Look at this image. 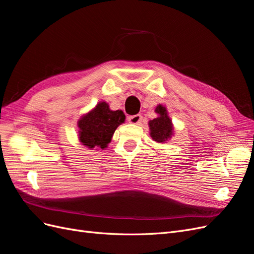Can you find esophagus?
<instances>
[{
	"label": "esophagus",
	"instance_id": "esophagus-1",
	"mask_svg": "<svg viewBox=\"0 0 254 254\" xmlns=\"http://www.w3.org/2000/svg\"><path fill=\"white\" fill-rule=\"evenodd\" d=\"M128 122L130 123V124H134V125L140 124V123L142 122V115L141 114L131 115V117L128 118Z\"/></svg>",
	"mask_w": 254,
	"mask_h": 254
}]
</instances>
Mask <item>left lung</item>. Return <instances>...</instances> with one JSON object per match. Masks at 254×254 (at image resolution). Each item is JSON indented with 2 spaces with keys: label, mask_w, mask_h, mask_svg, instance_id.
<instances>
[{
  "label": "left lung",
  "mask_w": 254,
  "mask_h": 254,
  "mask_svg": "<svg viewBox=\"0 0 254 254\" xmlns=\"http://www.w3.org/2000/svg\"><path fill=\"white\" fill-rule=\"evenodd\" d=\"M155 112L158 114V117L148 122L150 137L157 143H166L175 134L174 124L165 106L159 104L156 107Z\"/></svg>",
  "instance_id": "obj_1"
}]
</instances>
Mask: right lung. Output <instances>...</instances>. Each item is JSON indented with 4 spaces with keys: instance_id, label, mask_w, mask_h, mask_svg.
Returning a JSON list of instances; mask_svg holds the SVG:
<instances>
[{
    "instance_id": "right-lung-1",
    "label": "right lung",
    "mask_w": 254,
    "mask_h": 254,
    "mask_svg": "<svg viewBox=\"0 0 254 254\" xmlns=\"http://www.w3.org/2000/svg\"><path fill=\"white\" fill-rule=\"evenodd\" d=\"M125 119L122 110L113 111L108 103L99 102L78 120V140L89 149H105L111 142L115 129L125 123Z\"/></svg>"
}]
</instances>
